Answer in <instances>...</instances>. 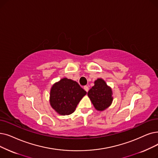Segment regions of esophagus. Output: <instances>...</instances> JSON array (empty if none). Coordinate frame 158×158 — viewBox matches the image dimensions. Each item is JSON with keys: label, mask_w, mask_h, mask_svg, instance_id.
<instances>
[{"label": "esophagus", "mask_w": 158, "mask_h": 158, "mask_svg": "<svg viewBox=\"0 0 158 158\" xmlns=\"http://www.w3.org/2000/svg\"><path fill=\"white\" fill-rule=\"evenodd\" d=\"M84 89H85V90L86 92H88V90H89V88H88V86H84Z\"/></svg>", "instance_id": "34e87169"}]
</instances>
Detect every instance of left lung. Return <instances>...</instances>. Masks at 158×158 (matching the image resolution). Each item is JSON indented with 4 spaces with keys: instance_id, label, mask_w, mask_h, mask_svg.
Returning <instances> with one entry per match:
<instances>
[{
    "instance_id": "left-lung-1",
    "label": "left lung",
    "mask_w": 158,
    "mask_h": 158,
    "mask_svg": "<svg viewBox=\"0 0 158 158\" xmlns=\"http://www.w3.org/2000/svg\"><path fill=\"white\" fill-rule=\"evenodd\" d=\"M94 83L95 85L88 91V95L96 110H104L112 103V90L102 79L96 80Z\"/></svg>"
}]
</instances>
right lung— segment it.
I'll list each match as a JSON object with an SVG mask.
<instances>
[{"instance_id": "1", "label": "right lung", "mask_w": 158, "mask_h": 158, "mask_svg": "<svg viewBox=\"0 0 158 158\" xmlns=\"http://www.w3.org/2000/svg\"><path fill=\"white\" fill-rule=\"evenodd\" d=\"M86 94V92L76 81L63 78L53 85L50 102L58 114L69 115L75 111L79 102Z\"/></svg>"}]
</instances>
